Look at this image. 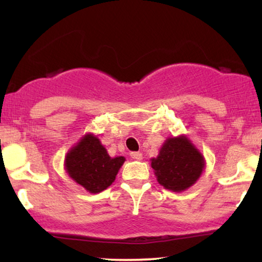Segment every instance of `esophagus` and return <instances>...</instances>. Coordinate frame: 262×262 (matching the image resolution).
Here are the masks:
<instances>
[{
    "label": "esophagus",
    "instance_id": "esophagus-1",
    "mask_svg": "<svg viewBox=\"0 0 262 262\" xmlns=\"http://www.w3.org/2000/svg\"><path fill=\"white\" fill-rule=\"evenodd\" d=\"M130 156L132 159H134V160H141V159H143V154H141L140 151L130 152Z\"/></svg>",
    "mask_w": 262,
    "mask_h": 262
}]
</instances>
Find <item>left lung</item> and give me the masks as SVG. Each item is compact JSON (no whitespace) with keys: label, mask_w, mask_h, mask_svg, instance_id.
Wrapping results in <instances>:
<instances>
[{"label":"left lung","mask_w":262,"mask_h":262,"mask_svg":"<svg viewBox=\"0 0 262 262\" xmlns=\"http://www.w3.org/2000/svg\"><path fill=\"white\" fill-rule=\"evenodd\" d=\"M150 161L158 182L172 192L186 191L193 186L206 167L202 152L183 134L167 138L159 155Z\"/></svg>","instance_id":"left-lung-1"}]
</instances>
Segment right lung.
Listing matches in <instances>:
<instances>
[{
    "mask_svg": "<svg viewBox=\"0 0 262 262\" xmlns=\"http://www.w3.org/2000/svg\"><path fill=\"white\" fill-rule=\"evenodd\" d=\"M124 156L111 158L97 135L87 133L65 156L69 177L90 193H100L110 187L124 164Z\"/></svg>",
    "mask_w": 262,
    "mask_h": 262,
    "instance_id": "obj_1",
    "label": "right lung"
}]
</instances>
